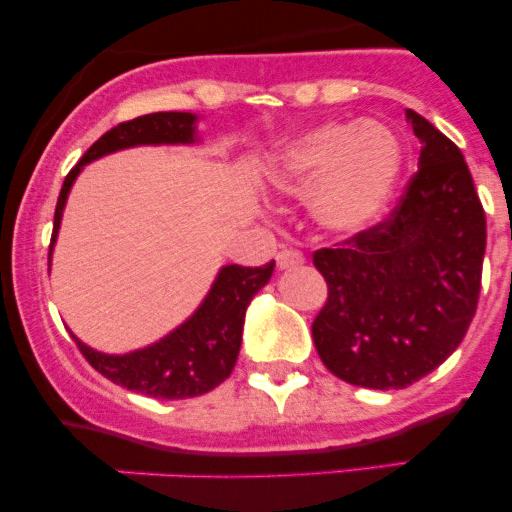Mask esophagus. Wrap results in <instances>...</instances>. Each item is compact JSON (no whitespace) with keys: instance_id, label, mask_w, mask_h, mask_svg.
I'll return each instance as SVG.
<instances>
[{"instance_id":"1","label":"esophagus","mask_w":512,"mask_h":512,"mask_svg":"<svg viewBox=\"0 0 512 512\" xmlns=\"http://www.w3.org/2000/svg\"><path fill=\"white\" fill-rule=\"evenodd\" d=\"M303 264V255L296 250H279L276 252V267L279 269H291Z\"/></svg>"}]
</instances>
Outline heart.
<instances>
[{"label": "heart", "mask_w": 512, "mask_h": 512, "mask_svg": "<svg viewBox=\"0 0 512 512\" xmlns=\"http://www.w3.org/2000/svg\"><path fill=\"white\" fill-rule=\"evenodd\" d=\"M402 170V146L380 122H327L276 151L267 180L305 202L330 236H356L383 216Z\"/></svg>", "instance_id": "obj_1"}]
</instances>
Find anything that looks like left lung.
I'll return each instance as SVG.
<instances>
[{
  "label": "left lung",
  "mask_w": 512,
  "mask_h": 512,
  "mask_svg": "<svg viewBox=\"0 0 512 512\" xmlns=\"http://www.w3.org/2000/svg\"><path fill=\"white\" fill-rule=\"evenodd\" d=\"M419 170L390 219L322 248L330 286L313 322L322 363L344 383L402 390L460 346L477 313L486 216L462 151L407 110Z\"/></svg>",
  "instance_id": "left-lung-1"
}]
</instances>
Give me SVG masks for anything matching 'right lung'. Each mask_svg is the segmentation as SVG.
<instances>
[{
	"label": "right lung",
	"mask_w": 512,
	"mask_h": 512,
	"mask_svg": "<svg viewBox=\"0 0 512 512\" xmlns=\"http://www.w3.org/2000/svg\"><path fill=\"white\" fill-rule=\"evenodd\" d=\"M197 120L199 117L192 113H151L134 117L105 132L64 178L55 209L50 255L60 233L64 204L86 163L115 154V151L132 149V146L195 144L199 142ZM272 272L274 262L264 267L226 264L219 269L214 284L195 313L163 339L129 354H103L86 346L74 334L72 337L86 361L115 385L156 399L199 397L231 375L238 361L240 342H243L245 310L255 293L272 279Z\"/></svg>",
	"instance_id": "1"
}]
</instances>
